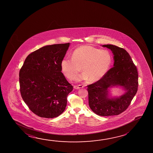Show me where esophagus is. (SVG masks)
I'll return each mask as SVG.
<instances>
[{"mask_svg":"<svg viewBox=\"0 0 153 153\" xmlns=\"http://www.w3.org/2000/svg\"><path fill=\"white\" fill-rule=\"evenodd\" d=\"M74 88L78 90V89H80L81 88H83V86L82 85H75V86H74Z\"/></svg>","mask_w":153,"mask_h":153,"instance_id":"34e87169","label":"esophagus"}]
</instances>
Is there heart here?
<instances>
[{"mask_svg": "<svg viewBox=\"0 0 153 153\" xmlns=\"http://www.w3.org/2000/svg\"><path fill=\"white\" fill-rule=\"evenodd\" d=\"M112 63V56L108 51L101 50L92 46L84 45L73 51L71 58L65 57L61 62V68L66 77L72 79L83 67L85 72L76 80L98 81L105 75Z\"/></svg>", "mask_w": 153, "mask_h": 153, "instance_id": "b5f03b06", "label": "heart"}]
</instances>
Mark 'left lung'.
Segmentation results:
<instances>
[{"label": "left lung", "mask_w": 153, "mask_h": 153, "mask_svg": "<svg viewBox=\"0 0 153 153\" xmlns=\"http://www.w3.org/2000/svg\"><path fill=\"white\" fill-rule=\"evenodd\" d=\"M102 46L112 51L114 67L100 79L87 86L88 105L98 115H118L128 108L137 92L138 71L130 55L124 48L113 45ZM116 85L122 86L127 92L119 98H109L108 88Z\"/></svg>", "instance_id": "1"}]
</instances>
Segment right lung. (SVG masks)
Wrapping results in <instances>:
<instances>
[{
  "mask_svg": "<svg viewBox=\"0 0 153 153\" xmlns=\"http://www.w3.org/2000/svg\"><path fill=\"white\" fill-rule=\"evenodd\" d=\"M69 43L45 46L30 53L19 72L21 95L40 117H58L65 110L73 86L61 72V62Z\"/></svg>",
  "mask_w": 153,
  "mask_h": 153,
  "instance_id": "right-lung-1",
  "label": "right lung"
}]
</instances>
